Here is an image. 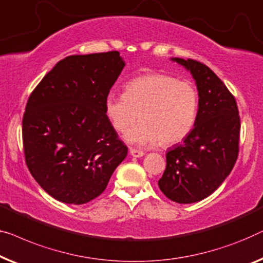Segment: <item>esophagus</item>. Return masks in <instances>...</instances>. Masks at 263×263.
Returning a JSON list of instances; mask_svg holds the SVG:
<instances>
[{"label":"esophagus","instance_id":"esophagus-1","mask_svg":"<svg viewBox=\"0 0 263 263\" xmlns=\"http://www.w3.org/2000/svg\"><path fill=\"white\" fill-rule=\"evenodd\" d=\"M129 152H130V154L133 155V157H135V158H141V157H143V155H144V153H143L142 151L135 149V148H130V149H129Z\"/></svg>","mask_w":263,"mask_h":263}]
</instances>
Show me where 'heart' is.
Wrapping results in <instances>:
<instances>
[{
  "label": "heart",
  "mask_w": 263,
  "mask_h": 263,
  "mask_svg": "<svg viewBox=\"0 0 263 263\" xmlns=\"http://www.w3.org/2000/svg\"><path fill=\"white\" fill-rule=\"evenodd\" d=\"M199 95L195 84L165 73L140 76L124 85V95L110 93L104 114L112 128L124 133L139 117L141 122L124 139L140 146H172L195 127Z\"/></svg>",
  "instance_id": "obj_1"
}]
</instances>
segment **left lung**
<instances>
[{"mask_svg": "<svg viewBox=\"0 0 263 263\" xmlns=\"http://www.w3.org/2000/svg\"><path fill=\"white\" fill-rule=\"evenodd\" d=\"M173 60L191 71L199 105L195 128L166 154L159 187L171 200L191 204L210 196L229 176L238 157L241 120L234 95L211 68L193 59Z\"/></svg>", "mask_w": 263, "mask_h": 263, "instance_id": "8db88e82", "label": "left lung"}]
</instances>
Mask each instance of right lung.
<instances>
[{"label":"right lung","mask_w":263,"mask_h":263,"mask_svg":"<svg viewBox=\"0 0 263 263\" xmlns=\"http://www.w3.org/2000/svg\"><path fill=\"white\" fill-rule=\"evenodd\" d=\"M124 62L117 51L70 55L32 91L22 117L30 174L49 196L81 205L104 191L128 147L104 114Z\"/></svg>","instance_id":"1"}]
</instances>
